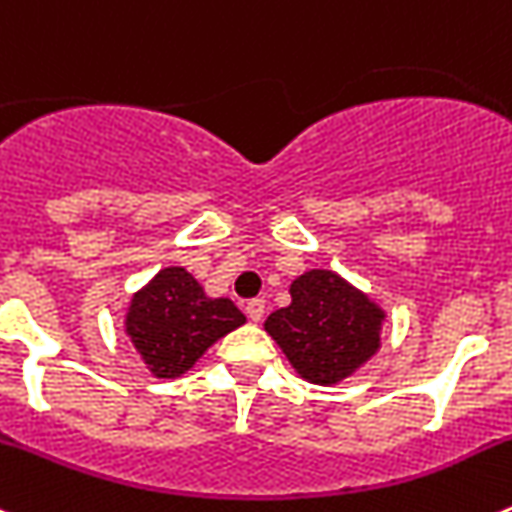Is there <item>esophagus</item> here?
<instances>
[{"label": "esophagus", "mask_w": 512, "mask_h": 512, "mask_svg": "<svg viewBox=\"0 0 512 512\" xmlns=\"http://www.w3.org/2000/svg\"><path fill=\"white\" fill-rule=\"evenodd\" d=\"M245 311L250 316V321H262V316H265V298H252V301H247Z\"/></svg>", "instance_id": "esophagus-1"}]
</instances>
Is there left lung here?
I'll return each mask as SVG.
<instances>
[{"mask_svg": "<svg viewBox=\"0 0 512 512\" xmlns=\"http://www.w3.org/2000/svg\"><path fill=\"white\" fill-rule=\"evenodd\" d=\"M385 311L331 270H308L290 283V306L267 316L265 331L298 375L334 385L380 347Z\"/></svg>", "mask_w": 512, "mask_h": 512, "instance_id": "8db88e82", "label": "left lung"}]
</instances>
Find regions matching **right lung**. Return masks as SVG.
Here are the masks:
<instances>
[{"label": "right lung", "mask_w": 512, "mask_h": 512, "mask_svg": "<svg viewBox=\"0 0 512 512\" xmlns=\"http://www.w3.org/2000/svg\"><path fill=\"white\" fill-rule=\"evenodd\" d=\"M245 321L229 298L206 296L186 267H165L132 296L127 334L155 377H181Z\"/></svg>", "instance_id": "add662e5"}]
</instances>
